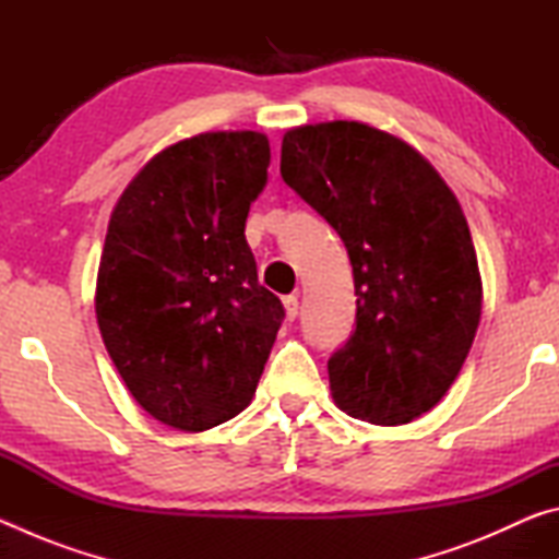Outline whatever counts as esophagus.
Masks as SVG:
<instances>
[{"instance_id": "34e87169", "label": "esophagus", "mask_w": 559, "mask_h": 559, "mask_svg": "<svg viewBox=\"0 0 559 559\" xmlns=\"http://www.w3.org/2000/svg\"><path fill=\"white\" fill-rule=\"evenodd\" d=\"M283 306H286V318L296 320L298 318V296H286L283 298Z\"/></svg>"}]
</instances>
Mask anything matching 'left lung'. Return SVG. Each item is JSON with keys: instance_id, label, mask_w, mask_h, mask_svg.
Wrapping results in <instances>:
<instances>
[{"instance_id": "1", "label": "left lung", "mask_w": 559, "mask_h": 559, "mask_svg": "<svg viewBox=\"0 0 559 559\" xmlns=\"http://www.w3.org/2000/svg\"><path fill=\"white\" fill-rule=\"evenodd\" d=\"M281 175L353 263L357 328L328 359L335 404L382 427L414 421L459 377L484 308L456 194L419 150L359 120L286 130Z\"/></svg>"}]
</instances>
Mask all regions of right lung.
Segmentation results:
<instances>
[{
    "label": "right lung",
    "instance_id": "right-lung-1",
    "mask_svg": "<svg viewBox=\"0 0 559 559\" xmlns=\"http://www.w3.org/2000/svg\"><path fill=\"white\" fill-rule=\"evenodd\" d=\"M269 165L263 132H200L150 157L112 206L100 337L135 402L173 429L243 412L276 343L286 313L243 236Z\"/></svg>",
    "mask_w": 559,
    "mask_h": 559
}]
</instances>
